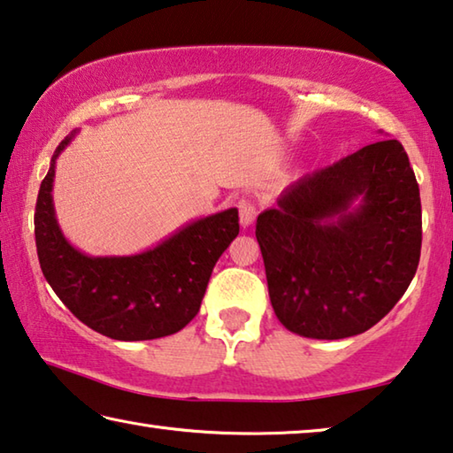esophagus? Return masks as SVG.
Masks as SVG:
<instances>
[{
	"label": "esophagus",
	"mask_w": 453,
	"mask_h": 453,
	"mask_svg": "<svg viewBox=\"0 0 453 453\" xmlns=\"http://www.w3.org/2000/svg\"><path fill=\"white\" fill-rule=\"evenodd\" d=\"M257 217V208L253 203H249V200H241L239 203V220H241V226L242 228H249L250 225L255 222Z\"/></svg>",
	"instance_id": "1"
}]
</instances>
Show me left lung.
<instances>
[{"instance_id": "obj_1", "label": "left lung", "mask_w": 453, "mask_h": 453, "mask_svg": "<svg viewBox=\"0 0 453 453\" xmlns=\"http://www.w3.org/2000/svg\"><path fill=\"white\" fill-rule=\"evenodd\" d=\"M273 311L316 340L380 322L421 255V198L396 139L366 145L285 188L257 219Z\"/></svg>"}]
</instances>
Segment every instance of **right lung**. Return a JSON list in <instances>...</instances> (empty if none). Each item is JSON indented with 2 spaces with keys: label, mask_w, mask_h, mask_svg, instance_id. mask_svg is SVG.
<instances>
[{
  "label": "right lung",
  "mask_w": 453,
  "mask_h": 453,
  "mask_svg": "<svg viewBox=\"0 0 453 453\" xmlns=\"http://www.w3.org/2000/svg\"><path fill=\"white\" fill-rule=\"evenodd\" d=\"M74 135L54 151L40 184L34 234L42 273L60 302L103 336L137 342L180 332L198 314L219 257L239 234V211L188 222L143 253L85 255L62 234L52 200L57 157Z\"/></svg>",
  "instance_id": "1"
}]
</instances>
